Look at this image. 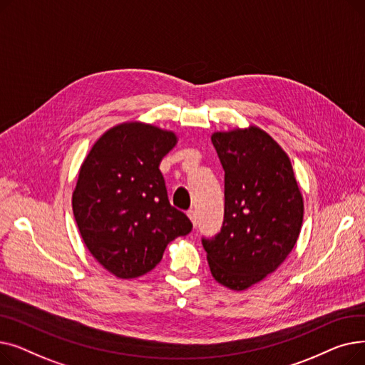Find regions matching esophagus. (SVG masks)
<instances>
[{
	"instance_id": "1",
	"label": "esophagus",
	"mask_w": 365,
	"mask_h": 365,
	"mask_svg": "<svg viewBox=\"0 0 365 365\" xmlns=\"http://www.w3.org/2000/svg\"><path fill=\"white\" fill-rule=\"evenodd\" d=\"M187 216H189L190 222H192V225H194V227H195V226H197V213H195V210H189Z\"/></svg>"
}]
</instances>
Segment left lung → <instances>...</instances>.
I'll list each match as a JSON object with an SVG mask.
<instances>
[{
  "instance_id": "1",
  "label": "left lung",
  "mask_w": 365,
  "mask_h": 365,
  "mask_svg": "<svg viewBox=\"0 0 365 365\" xmlns=\"http://www.w3.org/2000/svg\"><path fill=\"white\" fill-rule=\"evenodd\" d=\"M225 170V217L202 238L213 278L242 292L287 259L303 222V198L290 158L259 127L212 134Z\"/></svg>"
}]
</instances>
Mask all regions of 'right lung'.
Returning a JSON list of instances; mask_svg holds the SVG:
<instances>
[{"label":"right lung","mask_w":365,"mask_h":365,"mask_svg":"<svg viewBox=\"0 0 365 365\" xmlns=\"http://www.w3.org/2000/svg\"><path fill=\"white\" fill-rule=\"evenodd\" d=\"M176 143L173 131L124 123L102 134L80 168L73 216L88 252L115 277L148 274L167 244L192 229L187 216L170 204L160 171Z\"/></svg>","instance_id":"1"}]
</instances>
